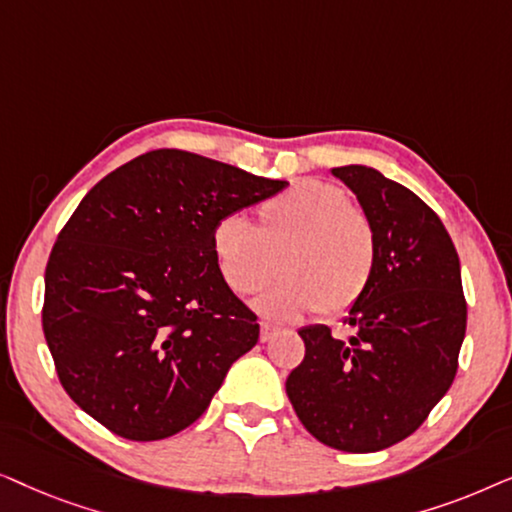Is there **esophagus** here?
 <instances>
[{
	"instance_id": "obj_1",
	"label": "esophagus",
	"mask_w": 512,
	"mask_h": 512,
	"mask_svg": "<svg viewBox=\"0 0 512 512\" xmlns=\"http://www.w3.org/2000/svg\"><path fill=\"white\" fill-rule=\"evenodd\" d=\"M275 331H277L275 326L265 324V321H263V324H261V342H268V340L272 338V335H275Z\"/></svg>"
}]
</instances>
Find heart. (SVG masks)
Here are the masks:
<instances>
[{"label":"heart","instance_id":"heart-1","mask_svg":"<svg viewBox=\"0 0 512 512\" xmlns=\"http://www.w3.org/2000/svg\"><path fill=\"white\" fill-rule=\"evenodd\" d=\"M212 251L237 296L258 293L282 272V282L256 305L272 319L349 310L368 291L377 265L373 223L340 186L319 179L263 200L254 228L235 216L221 219Z\"/></svg>","mask_w":512,"mask_h":512}]
</instances>
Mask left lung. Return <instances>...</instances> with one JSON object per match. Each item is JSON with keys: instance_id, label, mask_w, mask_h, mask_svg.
<instances>
[{"instance_id": "left-lung-1", "label": "left lung", "mask_w": 512, "mask_h": 512, "mask_svg": "<svg viewBox=\"0 0 512 512\" xmlns=\"http://www.w3.org/2000/svg\"><path fill=\"white\" fill-rule=\"evenodd\" d=\"M373 223V282L352 305L347 340L300 328L305 359L286 377L296 415L319 443L377 452L415 433L457 375L466 335L459 256L438 214L373 167H335Z\"/></svg>"}]
</instances>
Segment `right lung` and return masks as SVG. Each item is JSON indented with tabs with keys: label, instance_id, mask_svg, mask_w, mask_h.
Listing matches in <instances>:
<instances>
[{
	"label": "right lung",
	"instance_id": "right-lung-1",
	"mask_svg": "<svg viewBox=\"0 0 512 512\" xmlns=\"http://www.w3.org/2000/svg\"><path fill=\"white\" fill-rule=\"evenodd\" d=\"M289 184L179 149L137 156L90 188L53 244L41 324L60 384L128 440H160L207 410L258 342L228 289L216 223Z\"/></svg>",
	"mask_w": 512,
	"mask_h": 512
}]
</instances>
